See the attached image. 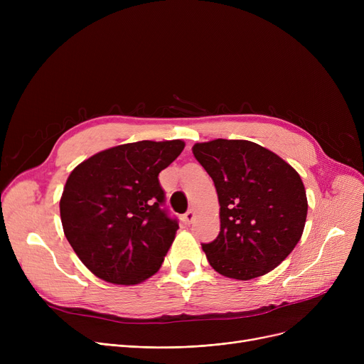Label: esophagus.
<instances>
[{
    "mask_svg": "<svg viewBox=\"0 0 364 364\" xmlns=\"http://www.w3.org/2000/svg\"><path fill=\"white\" fill-rule=\"evenodd\" d=\"M195 217H196V214H195L193 209H188V211L184 214V221L190 224V223H192V221L195 220Z\"/></svg>",
    "mask_w": 364,
    "mask_h": 364,
    "instance_id": "obj_1",
    "label": "esophagus"
}]
</instances>
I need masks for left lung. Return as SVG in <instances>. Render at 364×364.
Returning <instances> with one entry per match:
<instances>
[{
	"label": "left lung",
	"instance_id": "1",
	"mask_svg": "<svg viewBox=\"0 0 364 364\" xmlns=\"http://www.w3.org/2000/svg\"><path fill=\"white\" fill-rule=\"evenodd\" d=\"M192 151L213 178L220 235L202 250L213 269L251 280L274 270L299 242L307 195L298 172L274 151L247 140L196 143Z\"/></svg>",
	"mask_w": 364,
	"mask_h": 364
}]
</instances>
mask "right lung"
Masks as SVG:
<instances>
[{"label": "right lung", "mask_w": 364, "mask_h": 364, "mask_svg": "<svg viewBox=\"0 0 364 364\" xmlns=\"http://www.w3.org/2000/svg\"><path fill=\"white\" fill-rule=\"evenodd\" d=\"M181 140L127 143L76 166L60 198L63 232L99 279L139 284L164 262L178 224L161 209L158 176L184 149Z\"/></svg>", "instance_id": "add662e5"}]
</instances>
